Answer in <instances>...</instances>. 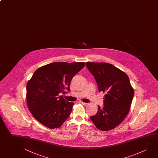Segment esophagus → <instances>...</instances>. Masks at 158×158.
Instances as JSON below:
<instances>
[{"label": "esophagus", "instance_id": "1", "mask_svg": "<svg viewBox=\"0 0 158 158\" xmlns=\"http://www.w3.org/2000/svg\"><path fill=\"white\" fill-rule=\"evenodd\" d=\"M81 103L83 105H84V106H87V105H89L88 103H86V102H81Z\"/></svg>", "mask_w": 158, "mask_h": 158}]
</instances>
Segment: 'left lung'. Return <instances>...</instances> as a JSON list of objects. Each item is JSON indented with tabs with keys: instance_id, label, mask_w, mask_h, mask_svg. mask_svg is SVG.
Segmentation results:
<instances>
[{
	"instance_id": "1",
	"label": "left lung",
	"mask_w": 158,
	"mask_h": 158,
	"mask_svg": "<svg viewBox=\"0 0 158 158\" xmlns=\"http://www.w3.org/2000/svg\"><path fill=\"white\" fill-rule=\"evenodd\" d=\"M86 66L94 76L98 90L103 91V108L90 116L96 127L102 131L118 126L130 110L134 91L129 78L124 72L107 63L86 62Z\"/></svg>"
}]
</instances>
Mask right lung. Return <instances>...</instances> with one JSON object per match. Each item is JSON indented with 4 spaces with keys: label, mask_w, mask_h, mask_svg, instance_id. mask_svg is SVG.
Wrapping results in <instances>:
<instances>
[{
    "label": "right lung",
    "mask_w": 158,
    "mask_h": 158,
    "mask_svg": "<svg viewBox=\"0 0 158 158\" xmlns=\"http://www.w3.org/2000/svg\"><path fill=\"white\" fill-rule=\"evenodd\" d=\"M85 63L54 62L35 70L27 84V102L33 116L46 127H60L72 113L74 102L59 94L70 91V83Z\"/></svg>",
    "instance_id": "right-lung-1"
}]
</instances>
